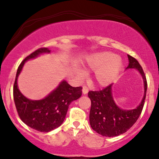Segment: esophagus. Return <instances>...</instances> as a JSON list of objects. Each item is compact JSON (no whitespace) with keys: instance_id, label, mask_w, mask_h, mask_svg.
I'll use <instances>...</instances> for the list:
<instances>
[{"instance_id":"34e87169","label":"esophagus","mask_w":159,"mask_h":159,"mask_svg":"<svg viewBox=\"0 0 159 159\" xmlns=\"http://www.w3.org/2000/svg\"><path fill=\"white\" fill-rule=\"evenodd\" d=\"M88 92H89V89H88L86 86H84L82 89V93L84 94H88Z\"/></svg>"}]
</instances>
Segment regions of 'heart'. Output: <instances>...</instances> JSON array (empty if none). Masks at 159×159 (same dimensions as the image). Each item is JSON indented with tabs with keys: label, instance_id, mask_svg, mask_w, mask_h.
Wrapping results in <instances>:
<instances>
[{
	"label": "heart",
	"instance_id": "obj_1",
	"mask_svg": "<svg viewBox=\"0 0 159 159\" xmlns=\"http://www.w3.org/2000/svg\"><path fill=\"white\" fill-rule=\"evenodd\" d=\"M86 68L94 72L93 81L99 87H107L114 82L122 69L121 58L111 51H100L90 54L86 58ZM80 78L85 75L83 70L77 72Z\"/></svg>",
	"mask_w": 159,
	"mask_h": 159
}]
</instances>
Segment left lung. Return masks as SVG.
<instances>
[{"label":"left lung","mask_w":159,"mask_h":159,"mask_svg":"<svg viewBox=\"0 0 159 159\" xmlns=\"http://www.w3.org/2000/svg\"><path fill=\"white\" fill-rule=\"evenodd\" d=\"M129 66L140 72L144 81V97L140 105L134 109L124 110L115 104L112 96V84L101 91H90L91 99L89 121L94 131L105 137H115L126 132L138 120L143 109L147 91L146 77L140 64L134 57L128 54Z\"/></svg>","instance_id":"obj_1"}]
</instances>
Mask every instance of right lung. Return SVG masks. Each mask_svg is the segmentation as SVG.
<instances>
[{
    "instance_id": "right-lung-1",
    "label": "right lung",
    "mask_w": 159,
    "mask_h": 159,
    "mask_svg": "<svg viewBox=\"0 0 159 159\" xmlns=\"http://www.w3.org/2000/svg\"><path fill=\"white\" fill-rule=\"evenodd\" d=\"M50 52L48 48H41L25 57L17 68L13 89L14 103L21 121L41 132H48L59 127L65 120L70 104L82 94V88L72 87L65 81H62L57 89L41 100H30L19 91L17 78L25 62L40 54Z\"/></svg>"
}]
</instances>
